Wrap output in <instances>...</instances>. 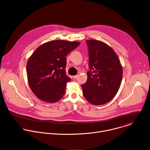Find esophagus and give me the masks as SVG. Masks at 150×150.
Wrapping results in <instances>:
<instances>
[{"instance_id": "esophagus-1", "label": "esophagus", "mask_w": 150, "mask_h": 150, "mask_svg": "<svg viewBox=\"0 0 150 150\" xmlns=\"http://www.w3.org/2000/svg\"><path fill=\"white\" fill-rule=\"evenodd\" d=\"M78 75H74V76H72V78H73L74 79H76V78H78Z\"/></svg>"}]
</instances>
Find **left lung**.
<instances>
[{"label":"left lung","mask_w":150,"mask_h":150,"mask_svg":"<svg viewBox=\"0 0 150 150\" xmlns=\"http://www.w3.org/2000/svg\"><path fill=\"white\" fill-rule=\"evenodd\" d=\"M89 49V71L81 85L84 97L91 104L102 105L117 94L123 76V68L115 51L96 40L86 41Z\"/></svg>","instance_id":"8db88e82"}]
</instances>
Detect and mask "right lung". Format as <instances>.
Returning <instances> with one entry per match:
<instances>
[{
	"mask_svg": "<svg viewBox=\"0 0 150 150\" xmlns=\"http://www.w3.org/2000/svg\"><path fill=\"white\" fill-rule=\"evenodd\" d=\"M81 43L54 40L39 46L29 57L26 66L27 80L33 93L41 100L55 103L64 95L67 83L66 56Z\"/></svg>",
	"mask_w": 150,
	"mask_h": 150,
	"instance_id": "add662e5",
	"label": "right lung"
}]
</instances>
